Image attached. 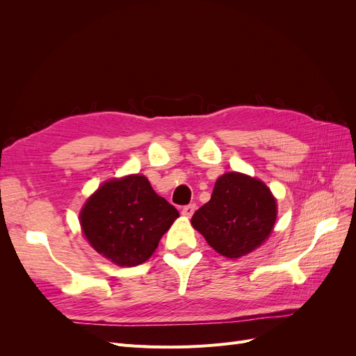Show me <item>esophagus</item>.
<instances>
[{
    "instance_id": "esophagus-1",
    "label": "esophagus",
    "mask_w": 356,
    "mask_h": 356,
    "mask_svg": "<svg viewBox=\"0 0 356 356\" xmlns=\"http://www.w3.org/2000/svg\"><path fill=\"white\" fill-rule=\"evenodd\" d=\"M195 211H196V204L195 203H190V204H187V207H184L182 208V215H186V217H191L193 213H195Z\"/></svg>"
}]
</instances>
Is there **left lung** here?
Segmentation results:
<instances>
[{"label": "left lung", "instance_id": "1", "mask_svg": "<svg viewBox=\"0 0 356 356\" xmlns=\"http://www.w3.org/2000/svg\"><path fill=\"white\" fill-rule=\"evenodd\" d=\"M276 199L263 181L227 172L191 224L218 254L239 258L260 246L276 221Z\"/></svg>", "mask_w": 356, "mask_h": 356}]
</instances>
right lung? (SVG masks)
<instances>
[{
  "instance_id": "add662e5",
  "label": "right lung",
  "mask_w": 356,
  "mask_h": 356,
  "mask_svg": "<svg viewBox=\"0 0 356 356\" xmlns=\"http://www.w3.org/2000/svg\"><path fill=\"white\" fill-rule=\"evenodd\" d=\"M179 212L143 175L110 179L80 212L86 239L117 266L134 267L153 255Z\"/></svg>"
}]
</instances>
